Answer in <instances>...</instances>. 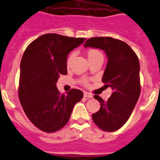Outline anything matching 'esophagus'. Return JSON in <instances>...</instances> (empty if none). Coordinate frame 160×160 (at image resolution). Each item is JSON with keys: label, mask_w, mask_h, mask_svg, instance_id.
<instances>
[{"label": "esophagus", "mask_w": 160, "mask_h": 160, "mask_svg": "<svg viewBox=\"0 0 160 160\" xmlns=\"http://www.w3.org/2000/svg\"><path fill=\"white\" fill-rule=\"evenodd\" d=\"M84 96L86 97V98H93V95L92 94H91V93H89V92H84Z\"/></svg>", "instance_id": "obj_1"}]
</instances>
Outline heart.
Returning <instances> with one entry per match:
<instances>
[{"instance_id":"obj_1","label":"heart","mask_w":160,"mask_h":160,"mask_svg":"<svg viewBox=\"0 0 160 160\" xmlns=\"http://www.w3.org/2000/svg\"><path fill=\"white\" fill-rule=\"evenodd\" d=\"M74 56V53H71L70 55L68 56V59H67V65H68V66H69V64H70L71 61H72V59H73ZM87 56H88V59H90L93 58H97V57L99 56H102V53L98 50H97V49H90V50L88 51V52H87Z\"/></svg>"}]
</instances>
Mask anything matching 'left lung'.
Segmentation results:
<instances>
[{
  "label": "left lung",
  "mask_w": 160,
  "mask_h": 160,
  "mask_svg": "<svg viewBox=\"0 0 160 160\" xmlns=\"http://www.w3.org/2000/svg\"><path fill=\"white\" fill-rule=\"evenodd\" d=\"M84 47L104 51L108 62L102 81L113 92L104 102L95 95L101 108L92 114V119L105 131H114L125 125L140 96V63L128 44L112 37L90 38Z\"/></svg>",
  "instance_id": "1"
}]
</instances>
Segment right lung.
Here are the masks:
<instances>
[{"mask_svg":"<svg viewBox=\"0 0 160 160\" xmlns=\"http://www.w3.org/2000/svg\"><path fill=\"white\" fill-rule=\"evenodd\" d=\"M84 41L85 38L46 34L29 44L23 53L20 62V103L29 120L45 132L62 129L75 103L83 98V92L77 89L61 94L57 82L60 74H67L68 53Z\"/></svg>","mask_w":160,"mask_h":160,"instance_id":"add662e5","label":"right lung"}]
</instances>
